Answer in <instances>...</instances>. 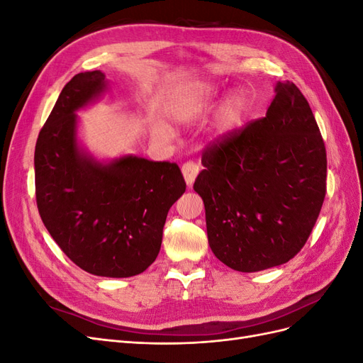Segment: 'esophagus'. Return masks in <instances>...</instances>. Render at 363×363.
<instances>
[{
	"mask_svg": "<svg viewBox=\"0 0 363 363\" xmlns=\"http://www.w3.org/2000/svg\"><path fill=\"white\" fill-rule=\"evenodd\" d=\"M182 172H183V177H184L186 184H188L189 188H191L192 183L196 179V175H199V172H200V168H199V164L194 163V162H186V163H183Z\"/></svg>",
	"mask_w": 363,
	"mask_h": 363,
	"instance_id": "obj_1",
	"label": "esophagus"
}]
</instances>
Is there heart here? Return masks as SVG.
Instances as JSON below:
<instances>
[{
    "instance_id": "b5f03b06",
    "label": "heart",
    "mask_w": 363,
    "mask_h": 363,
    "mask_svg": "<svg viewBox=\"0 0 363 363\" xmlns=\"http://www.w3.org/2000/svg\"><path fill=\"white\" fill-rule=\"evenodd\" d=\"M219 89L211 83H196L182 87L175 92L167 104V113L175 124L188 125L199 121L215 106L219 98ZM247 111L245 95L240 91L230 92L219 106L215 115V131L218 136L233 133L242 123ZM151 133L156 139L168 142L172 139V130L162 123L155 121L151 124Z\"/></svg>"
}]
</instances>
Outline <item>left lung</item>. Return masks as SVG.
<instances>
[{
    "label": "left lung",
    "instance_id": "obj_1",
    "mask_svg": "<svg viewBox=\"0 0 363 363\" xmlns=\"http://www.w3.org/2000/svg\"><path fill=\"white\" fill-rule=\"evenodd\" d=\"M267 116L208 147L194 191L207 239L224 265L256 272L291 260L309 238L325 196L324 140L304 95L276 84Z\"/></svg>",
    "mask_w": 363,
    "mask_h": 363
}]
</instances>
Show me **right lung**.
<instances>
[{"instance_id": "obj_1", "label": "right lung", "mask_w": 363, "mask_h": 363, "mask_svg": "<svg viewBox=\"0 0 363 363\" xmlns=\"http://www.w3.org/2000/svg\"><path fill=\"white\" fill-rule=\"evenodd\" d=\"M107 91L101 71L74 75L42 127L35 150L43 224L77 267L124 279L156 260L171 206L186 191L180 168L127 155L101 162L79 142L77 112Z\"/></svg>"}]
</instances>
